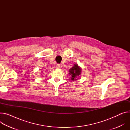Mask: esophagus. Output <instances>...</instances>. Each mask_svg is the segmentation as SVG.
<instances>
[{"label":"esophagus","instance_id":"1","mask_svg":"<svg viewBox=\"0 0 130 130\" xmlns=\"http://www.w3.org/2000/svg\"><path fill=\"white\" fill-rule=\"evenodd\" d=\"M56 67H57V68H60L61 65H60V64H57V65H56Z\"/></svg>","mask_w":130,"mask_h":130}]
</instances>
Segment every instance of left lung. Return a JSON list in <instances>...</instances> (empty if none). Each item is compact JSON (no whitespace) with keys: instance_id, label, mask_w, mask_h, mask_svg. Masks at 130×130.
I'll return each instance as SVG.
<instances>
[{"instance_id":"left-lung-1","label":"left lung","mask_w":130,"mask_h":130,"mask_svg":"<svg viewBox=\"0 0 130 130\" xmlns=\"http://www.w3.org/2000/svg\"><path fill=\"white\" fill-rule=\"evenodd\" d=\"M69 72L71 80L76 81L78 79L77 78L81 75L82 69L77 64H75L71 68L69 69Z\"/></svg>"}]
</instances>
